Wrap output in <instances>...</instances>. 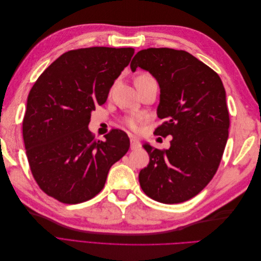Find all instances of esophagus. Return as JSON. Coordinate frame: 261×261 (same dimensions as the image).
<instances>
[{"label":"esophagus","mask_w":261,"mask_h":261,"mask_svg":"<svg viewBox=\"0 0 261 261\" xmlns=\"http://www.w3.org/2000/svg\"><path fill=\"white\" fill-rule=\"evenodd\" d=\"M140 148V141L137 138H130V149L132 150H137Z\"/></svg>","instance_id":"esophagus-1"}]
</instances>
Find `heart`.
I'll use <instances>...</instances> for the list:
<instances>
[{
    "label": "heart",
    "instance_id": "obj_1",
    "mask_svg": "<svg viewBox=\"0 0 261 261\" xmlns=\"http://www.w3.org/2000/svg\"><path fill=\"white\" fill-rule=\"evenodd\" d=\"M141 76H148V74H143L140 75L138 77H141ZM124 124L127 126V127L134 132H137L139 129V123H138V120L136 117L134 116H127L124 118Z\"/></svg>",
    "mask_w": 261,
    "mask_h": 261
}]
</instances>
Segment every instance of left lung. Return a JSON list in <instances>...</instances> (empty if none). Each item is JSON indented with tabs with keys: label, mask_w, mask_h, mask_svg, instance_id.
I'll return each instance as SVG.
<instances>
[{
	"label": "left lung",
	"mask_w": 261,
	"mask_h": 261,
	"mask_svg": "<svg viewBox=\"0 0 261 261\" xmlns=\"http://www.w3.org/2000/svg\"><path fill=\"white\" fill-rule=\"evenodd\" d=\"M148 70L160 86L155 135L173 136L170 149L143 145L150 156L139 183L150 198L179 203L193 198L215 176L228 137L230 115L219 75L183 50L137 52L130 68Z\"/></svg>",
	"instance_id": "obj_1"
}]
</instances>
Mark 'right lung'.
Segmentation results:
<instances>
[{"label":"right lung","mask_w":261,"mask_h":261,"mask_svg":"<svg viewBox=\"0 0 261 261\" xmlns=\"http://www.w3.org/2000/svg\"><path fill=\"white\" fill-rule=\"evenodd\" d=\"M134 52L107 46L70 50L33 86L22 137L31 173L46 195L69 204L93 198L110 168L128 151L127 134L111 129L106 141L97 140L88 124Z\"/></svg>","instance_id":"1"}]
</instances>
